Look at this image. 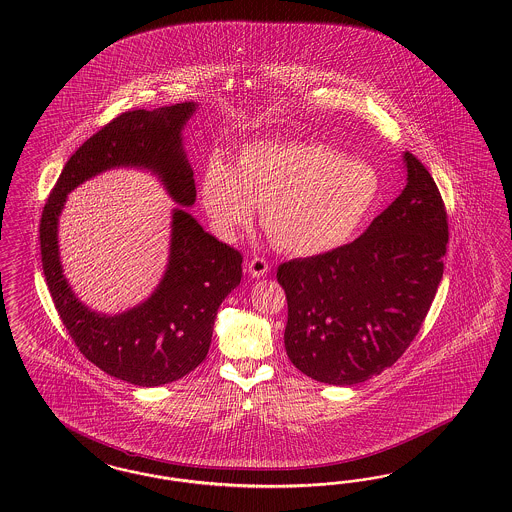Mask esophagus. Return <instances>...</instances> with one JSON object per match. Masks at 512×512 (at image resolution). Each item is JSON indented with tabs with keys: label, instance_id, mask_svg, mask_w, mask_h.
<instances>
[{
	"label": "esophagus",
	"instance_id": "obj_1",
	"mask_svg": "<svg viewBox=\"0 0 512 512\" xmlns=\"http://www.w3.org/2000/svg\"><path fill=\"white\" fill-rule=\"evenodd\" d=\"M248 272L251 278H263L264 274L268 272V263L264 261L263 257H255L248 263Z\"/></svg>",
	"mask_w": 512,
	"mask_h": 512
}]
</instances>
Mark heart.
<instances>
[{
  "instance_id": "obj_1",
  "label": "heart",
  "mask_w": 512,
  "mask_h": 512,
  "mask_svg": "<svg viewBox=\"0 0 512 512\" xmlns=\"http://www.w3.org/2000/svg\"><path fill=\"white\" fill-rule=\"evenodd\" d=\"M372 165L311 140L253 142L236 167L212 157L201 195L217 233L233 238L261 208V225L279 249L315 257L345 246L381 201Z\"/></svg>"
}]
</instances>
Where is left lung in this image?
<instances>
[{
  "label": "left lung",
  "instance_id": "left-lung-1",
  "mask_svg": "<svg viewBox=\"0 0 512 512\" xmlns=\"http://www.w3.org/2000/svg\"><path fill=\"white\" fill-rule=\"evenodd\" d=\"M407 184L355 242L279 264L285 351L311 379L351 387L390 368L432 306L449 242L432 174L409 152Z\"/></svg>",
  "mask_w": 512,
  "mask_h": 512
}]
</instances>
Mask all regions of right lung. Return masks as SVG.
<instances>
[{
	"mask_svg": "<svg viewBox=\"0 0 512 512\" xmlns=\"http://www.w3.org/2000/svg\"><path fill=\"white\" fill-rule=\"evenodd\" d=\"M197 107L191 101L129 110L112 120L69 157L41 216L43 272L63 325L99 370L137 387H161L201 364L217 310L242 279L240 251L206 233L186 210L197 191L182 131ZM110 168L152 171L179 204L164 278L146 301L116 316L93 312L74 295L62 276L57 244L66 195Z\"/></svg>",
	"mask_w": 512,
	"mask_h": 512,
	"instance_id": "add662e5",
	"label": "right lung"
}]
</instances>
